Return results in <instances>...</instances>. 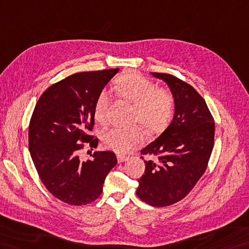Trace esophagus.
<instances>
[{
	"label": "esophagus",
	"mask_w": 249,
	"mask_h": 249,
	"mask_svg": "<svg viewBox=\"0 0 249 249\" xmlns=\"http://www.w3.org/2000/svg\"><path fill=\"white\" fill-rule=\"evenodd\" d=\"M117 158H118V162L119 163H122V162H124V161H126L127 159H128V157H127V156L121 155V154L117 155Z\"/></svg>",
	"instance_id": "1"
}]
</instances>
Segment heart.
<instances>
[{
	"instance_id": "obj_1",
	"label": "heart",
	"mask_w": 249,
	"mask_h": 249,
	"mask_svg": "<svg viewBox=\"0 0 249 249\" xmlns=\"http://www.w3.org/2000/svg\"><path fill=\"white\" fill-rule=\"evenodd\" d=\"M117 94L135 106L134 121L140 123L149 134L164 130L172 121L175 110V98L167 89L158 88L157 85L137 74H129L118 79L115 86ZM111 98L107 91L98 94L94 117L98 123L108 121ZM142 132L137 126L112 127L103 135L105 145L119 154H124L140 141Z\"/></svg>"
}]
</instances>
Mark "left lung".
<instances>
[{"label":"left lung","mask_w":249,"mask_h":249,"mask_svg":"<svg viewBox=\"0 0 249 249\" xmlns=\"http://www.w3.org/2000/svg\"><path fill=\"white\" fill-rule=\"evenodd\" d=\"M152 75L169 86L175 112L167 128L141 151L156 159L144 161L145 171L136 193L148 205L165 207L186 197L203 176L214 145L215 124L192 86L171 74Z\"/></svg>","instance_id":"left-lung-1"}]
</instances>
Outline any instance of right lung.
Masks as SVG:
<instances>
[{
  "label": "right lung",
  "mask_w": 249,
  "mask_h": 249,
  "mask_svg": "<svg viewBox=\"0 0 249 249\" xmlns=\"http://www.w3.org/2000/svg\"><path fill=\"white\" fill-rule=\"evenodd\" d=\"M119 69L80 72L52 85L40 96L28 127V147L41 181L63 203L83 206L103 192L105 178L118 160L114 153L95 152L83 161V143L96 147L89 135L98 94Z\"/></svg>",
  "instance_id": "obj_1"
}]
</instances>
